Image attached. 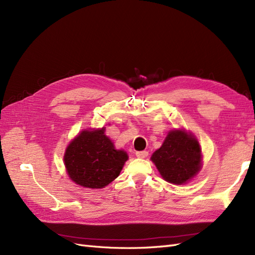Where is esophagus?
I'll return each instance as SVG.
<instances>
[{
  "mask_svg": "<svg viewBox=\"0 0 255 255\" xmlns=\"http://www.w3.org/2000/svg\"><path fill=\"white\" fill-rule=\"evenodd\" d=\"M148 154H149L148 151H137L136 152V156L138 158H144V157L148 156Z\"/></svg>",
  "mask_w": 255,
  "mask_h": 255,
  "instance_id": "obj_1",
  "label": "esophagus"
}]
</instances>
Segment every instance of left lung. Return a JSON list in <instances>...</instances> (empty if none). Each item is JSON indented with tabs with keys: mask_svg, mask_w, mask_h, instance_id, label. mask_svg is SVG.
<instances>
[{
	"mask_svg": "<svg viewBox=\"0 0 255 255\" xmlns=\"http://www.w3.org/2000/svg\"><path fill=\"white\" fill-rule=\"evenodd\" d=\"M163 179L181 185L191 180L201 169L202 153L196 137L184 129L170 130L160 148L152 154Z\"/></svg>",
	"mask_w": 255,
	"mask_h": 255,
	"instance_id": "left-lung-1",
	"label": "left lung"
}]
</instances>
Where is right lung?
Here are the masks:
<instances>
[{"instance_id":"1","label":"right lung","mask_w":255,"mask_h":255,"mask_svg":"<svg viewBox=\"0 0 255 255\" xmlns=\"http://www.w3.org/2000/svg\"><path fill=\"white\" fill-rule=\"evenodd\" d=\"M105 128L85 129L67 146L64 161L68 175L87 188H103L117 177L128 156L115 149Z\"/></svg>"}]
</instances>
